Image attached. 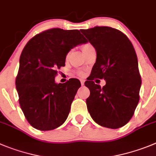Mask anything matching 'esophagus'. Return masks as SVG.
<instances>
[{"label": "esophagus", "instance_id": "1", "mask_svg": "<svg viewBox=\"0 0 156 156\" xmlns=\"http://www.w3.org/2000/svg\"><path fill=\"white\" fill-rule=\"evenodd\" d=\"M80 83H81V85L83 86L84 83H85V80H80Z\"/></svg>", "mask_w": 156, "mask_h": 156}]
</instances>
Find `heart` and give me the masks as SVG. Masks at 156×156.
Here are the masks:
<instances>
[{
    "label": "heart",
    "mask_w": 156,
    "mask_h": 156,
    "mask_svg": "<svg viewBox=\"0 0 156 156\" xmlns=\"http://www.w3.org/2000/svg\"><path fill=\"white\" fill-rule=\"evenodd\" d=\"M94 48V46H93V45H91V44H90V43L83 44V45H82V47H81V48H82V51H83V52L84 54H85L86 52H87L88 50H90V48ZM70 53H71L70 52H69L68 53H67L66 58H69V56ZM76 73L78 76H83L84 75V71L78 70V71H76Z\"/></svg>",
    "instance_id": "heart-1"
}]
</instances>
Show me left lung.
<instances>
[{"label":"left lung","instance_id":"8db88e82","mask_svg":"<svg viewBox=\"0 0 156 156\" xmlns=\"http://www.w3.org/2000/svg\"><path fill=\"white\" fill-rule=\"evenodd\" d=\"M97 52L90 79L87 106L96 123L108 128H121L131 120L139 101L141 80L133 45L125 34L108 26L82 29ZM96 78L104 79L103 88Z\"/></svg>","mask_w":156,"mask_h":156}]
</instances>
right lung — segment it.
Instances as JSON below:
<instances>
[{"instance_id": "obj_1", "label": "right lung", "mask_w": 156, "mask_h": 156, "mask_svg": "<svg viewBox=\"0 0 156 156\" xmlns=\"http://www.w3.org/2000/svg\"><path fill=\"white\" fill-rule=\"evenodd\" d=\"M85 42L79 30L55 28L37 34L23 48L15 84L20 106L33 128L53 130L66 120L81 84L73 78L56 84L55 77L69 50Z\"/></svg>"}]
</instances>
